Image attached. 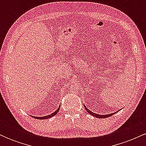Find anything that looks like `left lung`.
<instances>
[{
    "label": "left lung",
    "mask_w": 146,
    "mask_h": 146,
    "mask_svg": "<svg viewBox=\"0 0 146 146\" xmlns=\"http://www.w3.org/2000/svg\"><path fill=\"white\" fill-rule=\"evenodd\" d=\"M85 109H86V111L88 112V113H89L90 114V115H93V116H94V117H98V118H102V119H103V118H106V117H108L112 116V115H113V114H115V113H112V114H110V115H98V114H95V113H93V112H91V111H90V110H88V108H87L86 106H85Z\"/></svg>",
    "instance_id": "obj_1"
}]
</instances>
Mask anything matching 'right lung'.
Returning a JSON list of instances; mask_svg holds the SVG:
<instances>
[{
    "label": "right lung",
    "instance_id": "1",
    "mask_svg": "<svg viewBox=\"0 0 146 146\" xmlns=\"http://www.w3.org/2000/svg\"><path fill=\"white\" fill-rule=\"evenodd\" d=\"M59 110H60V107L58 108V109H57V110H56V111L54 112V113H53L52 114H51V115H47V116L42 117H33V118H36V119H46L51 118V117H53V116H54V115H56V114L58 113V111H59Z\"/></svg>",
    "mask_w": 146,
    "mask_h": 146
}]
</instances>
